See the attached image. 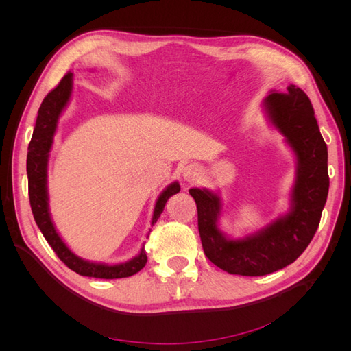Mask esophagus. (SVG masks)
I'll return each mask as SVG.
<instances>
[{
    "instance_id": "1",
    "label": "esophagus",
    "mask_w": 351,
    "mask_h": 351,
    "mask_svg": "<svg viewBox=\"0 0 351 351\" xmlns=\"http://www.w3.org/2000/svg\"><path fill=\"white\" fill-rule=\"evenodd\" d=\"M196 171H197V168L195 165H187L183 171V177L187 180V182H193L195 177L197 176Z\"/></svg>"
}]
</instances>
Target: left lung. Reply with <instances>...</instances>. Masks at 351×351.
I'll return each mask as SVG.
<instances>
[{"label": "left lung", "mask_w": 351, "mask_h": 351, "mask_svg": "<svg viewBox=\"0 0 351 351\" xmlns=\"http://www.w3.org/2000/svg\"><path fill=\"white\" fill-rule=\"evenodd\" d=\"M287 90L269 93L265 107L297 155L289 214L256 234L230 240L217 226L221 212L218 196L209 190H189L197 206V227L206 258L228 274L259 277L285 268L306 250L319 227L329 189L326 143L309 97L294 84Z\"/></svg>", "instance_id": "left-lung-1"}]
</instances>
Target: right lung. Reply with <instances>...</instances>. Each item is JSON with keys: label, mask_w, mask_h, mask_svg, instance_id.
I'll list each match as a JSON object with an SVG mask.
<instances>
[{"label": "right lung", "mask_w": 351, "mask_h": 351, "mask_svg": "<svg viewBox=\"0 0 351 351\" xmlns=\"http://www.w3.org/2000/svg\"><path fill=\"white\" fill-rule=\"evenodd\" d=\"M73 73H67L60 80L57 86L52 89L42 101L38 119L32 134V141L27 147V180H29V200L32 214L36 221V224L44 234L45 240L49 243L52 250L57 256L64 262L67 267L84 277L114 280V278H125L139 272L147 262L146 252L142 247L141 253L129 262L119 265H104V263H92L77 258L58 236L54 224H52L49 212H48V193H47V164H48V152L51 151L52 137H54L58 117L66 107L71 95V79ZM180 192V184L176 182L169 184L161 196L158 197L152 224L161 217V212L165 208L167 200L173 195Z\"/></svg>", "instance_id": "add662e5"}]
</instances>
